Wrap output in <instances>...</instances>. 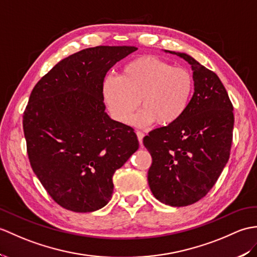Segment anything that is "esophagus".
Returning <instances> with one entry per match:
<instances>
[{
	"mask_svg": "<svg viewBox=\"0 0 257 257\" xmlns=\"http://www.w3.org/2000/svg\"><path fill=\"white\" fill-rule=\"evenodd\" d=\"M137 137H138V140H139V143L142 146V141H143V137H145V134L142 133V131H137Z\"/></svg>",
	"mask_w": 257,
	"mask_h": 257,
	"instance_id": "34e87169",
	"label": "esophagus"
}]
</instances>
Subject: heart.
Returning a JSON list of instances; mask_svg holds the SVG:
<instances>
[{
  "label": "heart",
  "instance_id": "b5f03b06",
  "mask_svg": "<svg viewBox=\"0 0 257 257\" xmlns=\"http://www.w3.org/2000/svg\"><path fill=\"white\" fill-rule=\"evenodd\" d=\"M194 91L193 75L187 69L173 67L153 56L134 59L123 65L120 76L108 75L101 85V93L111 115L128 122L140 105L143 108L131 122L159 126L176 122L187 109Z\"/></svg>",
  "mask_w": 257,
  "mask_h": 257
}]
</instances>
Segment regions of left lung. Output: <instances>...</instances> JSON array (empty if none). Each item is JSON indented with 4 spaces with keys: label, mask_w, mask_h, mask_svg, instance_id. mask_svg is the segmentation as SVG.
Listing matches in <instances>:
<instances>
[{
    "label": "left lung",
    "mask_w": 257,
    "mask_h": 257,
    "mask_svg": "<svg viewBox=\"0 0 257 257\" xmlns=\"http://www.w3.org/2000/svg\"><path fill=\"white\" fill-rule=\"evenodd\" d=\"M187 61L194 94L174 123L152 130L143 145L152 157L148 182L165 205L184 207L205 197L228 162L233 133V106L218 75L187 53L165 50Z\"/></svg>",
    "instance_id": "1"
}]
</instances>
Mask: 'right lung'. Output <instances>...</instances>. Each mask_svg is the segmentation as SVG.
<instances>
[{
    "label": "right lung",
    "mask_w": 257,
    "mask_h": 257,
    "mask_svg": "<svg viewBox=\"0 0 257 257\" xmlns=\"http://www.w3.org/2000/svg\"><path fill=\"white\" fill-rule=\"evenodd\" d=\"M138 48L98 46L58 62L35 85L23 128L33 171L57 204L92 212L108 204L112 175L139 149L134 129L105 111L109 69Z\"/></svg>",
    "instance_id": "obj_1"
}]
</instances>
